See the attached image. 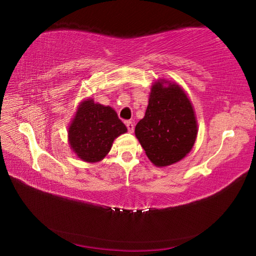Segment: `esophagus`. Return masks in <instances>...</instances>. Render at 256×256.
I'll return each mask as SVG.
<instances>
[{
  "label": "esophagus",
  "mask_w": 256,
  "mask_h": 256,
  "mask_svg": "<svg viewBox=\"0 0 256 256\" xmlns=\"http://www.w3.org/2000/svg\"><path fill=\"white\" fill-rule=\"evenodd\" d=\"M126 128H128V130L130 133H132L133 130H134V124H133V122H130V121H126Z\"/></svg>",
  "instance_id": "34e87169"
}]
</instances>
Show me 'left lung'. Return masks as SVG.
Instances as JSON below:
<instances>
[{"mask_svg": "<svg viewBox=\"0 0 256 256\" xmlns=\"http://www.w3.org/2000/svg\"><path fill=\"white\" fill-rule=\"evenodd\" d=\"M196 134L193 106L181 87L152 85L145 116L135 126L147 157L158 167L179 162L192 150Z\"/></svg>", "mask_w": 256, "mask_h": 256, "instance_id": "obj_1", "label": "left lung"}]
</instances>
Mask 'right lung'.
<instances>
[{
  "label": "right lung",
  "instance_id": "right-lung-1",
  "mask_svg": "<svg viewBox=\"0 0 256 256\" xmlns=\"http://www.w3.org/2000/svg\"><path fill=\"white\" fill-rule=\"evenodd\" d=\"M126 130L114 109L89 99L78 106L68 128V140L80 159L97 162L110 152L118 136Z\"/></svg>",
  "mask_w": 256,
  "mask_h": 256
}]
</instances>
